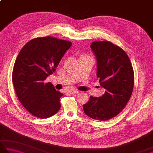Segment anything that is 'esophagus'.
I'll list each match as a JSON object with an SVG mask.
<instances>
[{"label":"esophagus","instance_id":"34e87169","mask_svg":"<svg viewBox=\"0 0 153 153\" xmlns=\"http://www.w3.org/2000/svg\"><path fill=\"white\" fill-rule=\"evenodd\" d=\"M79 91L78 90H77V89H70V93H79Z\"/></svg>","mask_w":153,"mask_h":153}]
</instances>
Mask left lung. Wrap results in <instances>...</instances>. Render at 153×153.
<instances>
[{
  "mask_svg": "<svg viewBox=\"0 0 153 153\" xmlns=\"http://www.w3.org/2000/svg\"><path fill=\"white\" fill-rule=\"evenodd\" d=\"M91 48L97 58V77L106 91L100 97L91 96L83 110L90 118L106 121L122 112L129 101L134 72L128 54L111 42L94 41Z\"/></svg>",
  "mask_w": 153,
  "mask_h": 153,
  "instance_id": "left-lung-1",
  "label": "left lung"
}]
</instances>
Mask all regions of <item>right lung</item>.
Here are the masks:
<instances>
[{"instance_id":"add662e5","label":"right lung","mask_w":153,"mask_h":153,"mask_svg":"<svg viewBox=\"0 0 153 153\" xmlns=\"http://www.w3.org/2000/svg\"><path fill=\"white\" fill-rule=\"evenodd\" d=\"M71 46L70 41L53 37L35 38L19 52L12 71V83L22 105L34 116L48 118L60 108L63 95L45 80L56 69Z\"/></svg>"}]
</instances>
